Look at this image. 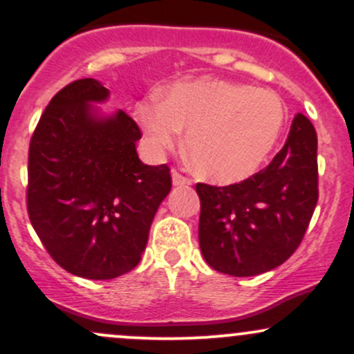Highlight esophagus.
Here are the masks:
<instances>
[{
	"label": "esophagus",
	"instance_id": "34e87169",
	"mask_svg": "<svg viewBox=\"0 0 354 354\" xmlns=\"http://www.w3.org/2000/svg\"><path fill=\"white\" fill-rule=\"evenodd\" d=\"M171 178H173V185L174 186H189L191 180L185 178L183 174H180L178 171H171Z\"/></svg>",
	"mask_w": 354,
	"mask_h": 354
}]
</instances>
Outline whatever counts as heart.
I'll return each instance as SVG.
<instances>
[{
  "label": "heart",
  "instance_id": "obj_1",
  "mask_svg": "<svg viewBox=\"0 0 354 354\" xmlns=\"http://www.w3.org/2000/svg\"><path fill=\"white\" fill-rule=\"evenodd\" d=\"M136 118L154 149H171L186 129L194 171L218 185L239 183L261 168L281 136L284 104L270 89L226 80L174 83L149 96Z\"/></svg>",
  "mask_w": 354,
  "mask_h": 354
}]
</instances>
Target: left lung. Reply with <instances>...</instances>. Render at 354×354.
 Returning <instances> with one entry per match:
<instances>
[{
	"label": "left lung",
	"instance_id": "1",
	"mask_svg": "<svg viewBox=\"0 0 354 354\" xmlns=\"http://www.w3.org/2000/svg\"><path fill=\"white\" fill-rule=\"evenodd\" d=\"M318 138L298 113L270 165L230 186L198 183L200 248L213 270L256 276L283 265L310 225L318 203Z\"/></svg>",
	"mask_w": 354,
	"mask_h": 354
}]
</instances>
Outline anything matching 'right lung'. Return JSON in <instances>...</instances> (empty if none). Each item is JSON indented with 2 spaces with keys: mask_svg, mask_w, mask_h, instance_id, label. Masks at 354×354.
Here are the masks:
<instances>
[{
  "mask_svg": "<svg viewBox=\"0 0 354 354\" xmlns=\"http://www.w3.org/2000/svg\"><path fill=\"white\" fill-rule=\"evenodd\" d=\"M109 89L73 81L50 101L28 158V214L48 253L68 273L113 279L141 261L149 228L171 189L166 165L140 160L138 124L98 104Z\"/></svg>",
  "mask_w": 354,
  "mask_h": 354,
  "instance_id": "1",
  "label": "right lung"
}]
</instances>
